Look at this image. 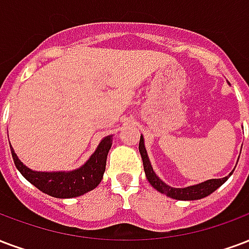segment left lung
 Instances as JSON below:
<instances>
[{"mask_svg":"<svg viewBox=\"0 0 249 249\" xmlns=\"http://www.w3.org/2000/svg\"><path fill=\"white\" fill-rule=\"evenodd\" d=\"M140 153H141V158H142L143 163V170H145V174H146V179L149 181V183L156 189L157 191H160L161 194H165L169 198H173V199L178 200H196L202 199L207 195L213 194V191L219 189L220 186L227 181L228 178L231 177V174L233 173V169L227 177L224 178H216V179H207V181L202 182V183H198V185L187 186V187H182V189H178V187H171V186L166 185L165 182L162 181L161 178L154 173L153 170V166L150 161H149L148 152L145 149V142H143V137L141 136L140 139V145H139Z\"/></svg>","mask_w":249,"mask_h":249,"instance_id":"left-lung-1","label":"left lung"}]
</instances>
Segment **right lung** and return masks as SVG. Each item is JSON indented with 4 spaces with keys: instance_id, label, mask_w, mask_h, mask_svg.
<instances>
[{
    "instance_id": "obj_1",
    "label": "right lung",
    "mask_w": 249,
    "mask_h": 249,
    "mask_svg": "<svg viewBox=\"0 0 249 249\" xmlns=\"http://www.w3.org/2000/svg\"><path fill=\"white\" fill-rule=\"evenodd\" d=\"M112 146V136H107L97 145L88 161L75 170L70 171H36L29 169L17 157L10 145L13 161L22 176L39 189L42 193L54 198H75L93 190L99 186L106 171L107 156Z\"/></svg>"
}]
</instances>
